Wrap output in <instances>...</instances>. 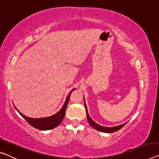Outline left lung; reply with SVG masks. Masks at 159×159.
<instances>
[{"label": "left lung", "mask_w": 159, "mask_h": 159, "mask_svg": "<svg viewBox=\"0 0 159 159\" xmlns=\"http://www.w3.org/2000/svg\"><path fill=\"white\" fill-rule=\"evenodd\" d=\"M84 104H85V108H86V116L88 118V120H89V124L91 125L92 127L95 129L97 131H99L101 132H104V133H113L118 131L120 130L121 128L125 125V124L117 125V126H114V127H105V126H102V125H100L96 123H95L93 120L91 119V118L90 117V116L89 114V112H88L87 110V107H86V102H85V98H84Z\"/></svg>", "instance_id": "1"}]
</instances>
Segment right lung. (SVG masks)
<instances>
[{
	"instance_id": "add662e5",
	"label": "right lung",
	"mask_w": 159,
	"mask_h": 159,
	"mask_svg": "<svg viewBox=\"0 0 159 159\" xmlns=\"http://www.w3.org/2000/svg\"><path fill=\"white\" fill-rule=\"evenodd\" d=\"M74 89H73L70 91L69 94L68 95L67 98H66V100L65 101L64 104H63V107L61 108V109L58 111V113H56L55 115L51 116L50 117H46V118H32L27 117L22 114L20 112H19L18 110L16 108V109L18 111V112L20 113V115L22 116L24 119L26 120V121L30 125H32L33 127L35 128V129H39V130H43V131H46V130H50L53 129L54 128L58 126V125L62 122L63 118L65 116L66 113V107H67V105L68 103V101H69L70 98V95L71 93V92Z\"/></svg>"
}]
</instances>
